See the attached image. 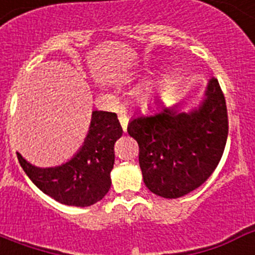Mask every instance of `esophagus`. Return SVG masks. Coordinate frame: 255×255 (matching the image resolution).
<instances>
[{
    "instance_id": "1",
    "label": "esophagus",
    "mask_w": 255,
    "mask_h": 255,
    "mask_svg": "<svg viewBox=\"0 0 255 255\" xmlns=\"http://www.w3.org/2000/svg\"><path fill=\"white\" fill-rule=\"evenodd\" d=\"M119 120H120L121 126H123V130L126 132V130H128V117L120 115V116H119Z\"/></svg>"
}]
</instances>
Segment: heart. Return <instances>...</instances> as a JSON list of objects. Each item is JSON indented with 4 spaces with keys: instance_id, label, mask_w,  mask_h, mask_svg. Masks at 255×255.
Here are the masks:
<instances>
[{
    "instance_id": "1",
    "label": "heart",
    "mask_w": 255,
    "mask_h": 255,
    "mask_svg": "<svg viewBox=\"0 0 255 255\" xmlns=\"http://www.w3.org/2000/svg\"><path fill=\"white\" fill-rule=\"evenodd\" d=\"M159 97V88L154 83H148L140 88L136 94V100L141 106H148L158 100Z\"/></svg>"
}]
</instances>
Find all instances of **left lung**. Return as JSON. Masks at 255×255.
Listing matches in <instances>:
<instances>
[{
  "instance_id": "8db88e82",
  "label": "left lung",
  "mask_w": 255,
  "mask_h": 255,
  "mask_svg": "<svg viewBox=\"0 0 255 255\" xmlns=\"http://www.w3.org/2000/svg\"><path fill=\"white\" fill-rule=\"evenodd\" d=\"M138 141L144 184L162 198L175 199L199 188L217 167L229 134L226 101L212 78L206 98L193 111L159 105L128 125Z\"/></svg>"
}]
</instances>
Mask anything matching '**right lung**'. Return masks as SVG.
Here are the masks:
<instances>
[{
	"instance_id": "add662e5",
	"label": "right lung",
	"mask_w": 255,
	"mask_h": 255,
	"mask_svg": "<svg viewBox=\"0 0 255 255\" xmlns=\"http://www.w3.org/2000/svg\"><path fill=\"white\" fill-rule=\"evenodd\" d=\"M123 135L117 115L93 111L83 147L73 158L56 167H35L17 153L20 166L44 194L62 204L89 207L100 202L111 188L114 145Z\"/></svg>"
}]
</instances>
